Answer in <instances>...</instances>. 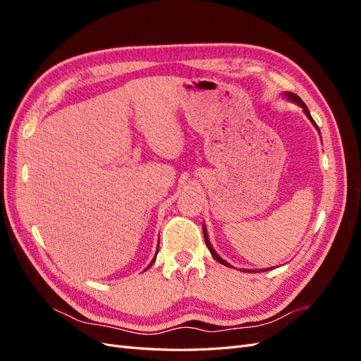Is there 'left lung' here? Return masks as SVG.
Listing matches in <instances>:
<instances>
[{"label":"left lung","mask_w":361,"mask_h":361,"mask_svg":"<svg viewBox=\"0 0 361 361\" xmlns=\"http://www.w3.org/2000/svg\"><path fill=\"white\" fill-rule=\"evenodd\" d=\"M288 97H289V99L290 101H293V102H297L298 105H301L302 108H304V113L305 114H307V117L310 118V122L316 126V123H314V120L312 118V116H310V113H309V110H307V106H305V104L300 99V97L297 96V94H293V93H288ZM203 235H204V243H206V245H207V248H209V251H211V255H212V257L216 260V262H220V264L221 265H226V267H231V265H228L227 264V262L226 260H223L220 256H218L216 253H215V250L212 248V245H211V243H209V239H207V233H206V228H204V226H203Z\"/></svg>","instance_id":"1"}]
</instances>
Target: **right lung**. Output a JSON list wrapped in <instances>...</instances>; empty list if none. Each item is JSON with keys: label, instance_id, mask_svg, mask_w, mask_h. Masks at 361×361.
Returning <instances> with one entry per match:
<instances>
[{"label": "right lung", "instance_id": "obj_1", "mask_svg": "<svg viewBox=\"0 0 361 361\" xmlns=\"http://www.w3.org/2000/svg\"><path fill=\"white\" fill-rule=\"evenodd\" d=\"M157 253H158V251H157ZM155 259H157V256H155ZM155 259H154V260H152V264H154V262H155ZM152 264H150V265H152ZM150 265H149V267H150ZM149 267H147V268H149Z\"/></svg>", "mask_w": 361, "mask_h": 361}]
</instances>
